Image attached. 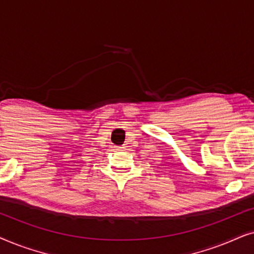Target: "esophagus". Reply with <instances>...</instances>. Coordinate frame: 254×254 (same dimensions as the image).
I'll list each match as a JSON object with an SVG mask.
<instances>
[{
  "label": "esophagus",
  "instance_id": "obj_1",
  "mask_svg": "<svg viewBox=\"0 0 254 254\" xmlns=\"http://www.w3.org/2000/svg\"><path fill=\"white\" fill-rule=\"evenodd\" d=\"M118 149H121V150H124V149H126V144H123L121 147H118Z\"/></svg>",
  "mask_w": 254,
  "mask_h": 254
}]
</instances>
